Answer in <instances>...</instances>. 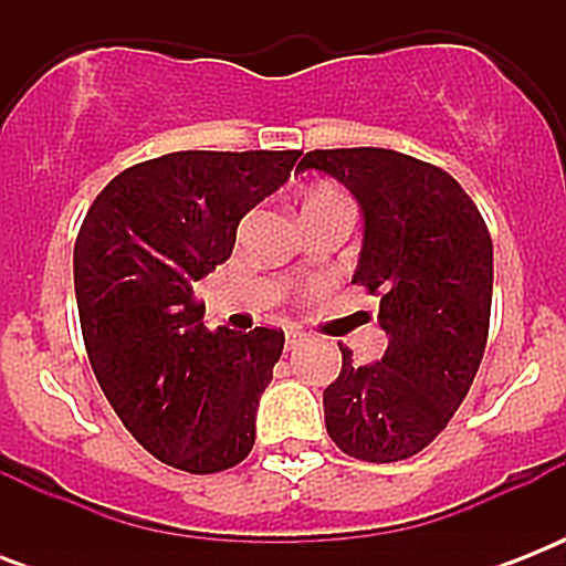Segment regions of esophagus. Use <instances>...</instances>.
Here are the masks:
<instances>
[{
  "instance_id": "esophagus-1",
  "label": "esophagus",
  "mask_w": 566,
  "mask_h": 566,
  "mask_svg": "<svg viewBox=\"0 0 566 566\" xmlns=\"http://www.w3.org/2000/svg\"><path fill=\"white\" fill-rule=\"evenodd\" d=\"M302 340H305V335H302L300 328H287V332H284V346H287V349H296Z\"/></svg>"
}]
</instances>
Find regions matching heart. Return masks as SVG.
<instances>
[{
  "label": "heart",
  "mask_w": 566,
  "mask_h": 566,
  "mask_svg": "<svg viewBox=\"0 0 566 566\" xmlns=\"http://www.w3.org/2000/svg\"><path fill=\"white\" fill-rule=\"evenodd\" d=\"M328 193H332V190H319V193H314L311 199H319V196H328ZM311 199H308V202H311Z\"/></svg>",
  "instance_id": "1"
}]
</instances>
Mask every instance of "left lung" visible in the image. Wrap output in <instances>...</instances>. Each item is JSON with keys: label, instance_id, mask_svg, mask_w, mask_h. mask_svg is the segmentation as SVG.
I'll list each match as a JSON object with an SVG mask.
<instances>
[{"label": "left lung", "instance_id": "obj_1", "mask_svg": "<svg viewBox=\"0 0 566 566\" xmlns=\"http://www.w3.org/2000/svg\"><path fill=\"white\" fill-rule=\"evenodd\" d=\"M300 172L337 179L358 199L364 240L353 282L378 296L381 361L340 346L323 390L328 438L346 455L390 464L447 429L482 364L493 296V243L482 213L449 172L376 146L314 149Z\"/></svg>", "mask_w": 566, "mask_h": 566}]
</instances>
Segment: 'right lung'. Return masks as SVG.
<instances>
[{
	"mask_svg": "<svg viewBox=\"0 0 566 566\" xmlns=\"http://www.w3.org/2000/svg\"><path fill=\"white\" fill-rule=\"evenodd\" d=\"M287 153H170L93 199L75 238L84 349L135 440L185 473H220L255 443L282 328L208 332L193 284L229 261L238 222L300 161Z\"/></svg>",
	"mask_w": 566,
	"mask_h": 566,
	"instance_id": "1",
	"label": "right lung"
}]
</instances>
